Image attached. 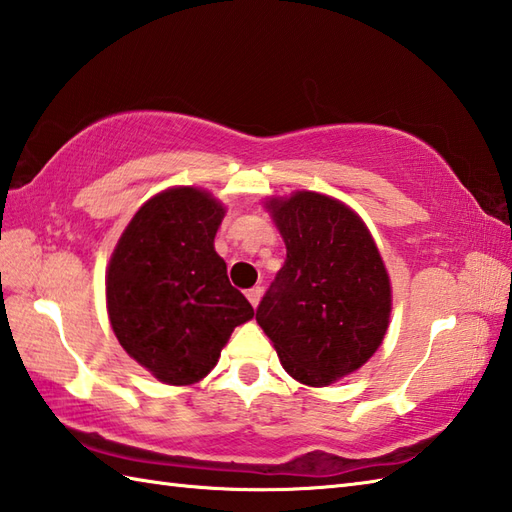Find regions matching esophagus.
Returning <instances> with one entry per match:
<instances>
[{
  "instance_id": "esophagus-1",
  "label": "esophagus",
  "mask_w": 512,
  "mask_h": 512,
  "mask_svg": "<svg viewBox=\"0 0 512 512\" xmlns=\"http://www.w3.org/2000/svg\"><path fill=\"white\" fill-rule=\"evenodd\" d=\"M262 288L259 286H255V288H250L248 292H246V297H248V301H250V306L253 308H257L259 306V301H262Z\"/></svg>"
}]
</instances>
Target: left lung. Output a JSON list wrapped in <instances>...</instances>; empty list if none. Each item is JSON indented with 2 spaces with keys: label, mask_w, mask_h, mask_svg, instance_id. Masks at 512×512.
I'll return each instance as SVG.
<instances>
[{
  "label": "left lung",
  "mask_w": 512,
  "mask_h": 512,
  "mask_svg": "<svg viewBox=\"0 0 512 512\" xmlns=\"http://www.w3.org/2000/svg\"><path fill=\"white\" fill-rule=\"evenodd\" d=\"M266 209L286 242V264L255 319L292 378L325 387L383 343L389 275L365 222L330 195L297 191L270 198Z\"/></svg>",
  "instance_id": "1"
}]
</instances>
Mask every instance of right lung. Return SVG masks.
Here are the masks:
<instances>
[{"label": "right lung", "mask_w": 512, "mask_h": 512, "mask_svg": "<svg viewBox=\"0 0 512 512\" xmlns=\"http://www.w3.org/2000/svg\"><path fill=\"white\" fill-rule=\"evenodd\" d=\"M224 213L209 191H162L136 211L107 266L116 339L160 383H198L231 332L255 314L215 253Z\"/></svg>", "instance_id": "add662e5"}]
</instances>
